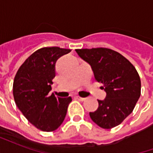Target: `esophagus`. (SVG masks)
<instances>
[{
  "label": "esophagus",
  "instance_id": "1",
  "mask_svg": "<svg viewBox=\"0 0 153 153\" xmlns=\"http://www.w3.org/2000/svg\"><path fill=\"white\" fill-rule=\"evenodd\" d=\"M75 98L78 100H79V101H82V102L86 99L85 97H79V96H75Z\"/></svg>",
  "mask_w": 153,
  "mask_h": 153
}]
</instances>
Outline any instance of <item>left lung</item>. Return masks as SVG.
<instances>
[{"label":"left lung","mask_w":153,"mask_h":153,"mask_svg":"<svg viewBox=\"0 0 153 153\" xmlns=\"http://www.w3.org/2000/svg\"><path fill=\"white\" fill-rule=\"evenodd\" d=\"M92 67L97 82L102 83L106 97L98 108L90 112L94 123L103 128L121 124L134 109L141 95V80L135 67L121 54L106 47L76 49Z\"/></svg>","instance_id":"8db88e82"}]
</instances>
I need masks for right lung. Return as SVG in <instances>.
Listing matches in <instances>:
<instances>
[{"instance_id":"right-lung-1","label":"right lung","mask_w":153,"mask_h":153,"mask_svg":"<svg viewBox=\"0 0 153 153\" xmlns=\"http://www.w3.org/2000/svg\"><path fill=\"white\" fill-rule=\"evenodd\" d=\"M70 51L58 47L40 48L25 60L15 74V104L25 118L42 131L51 132L59 128L72 101L70 97L60 98L49 94L56 76V62Z\"/></svg>"}]
</instances>
